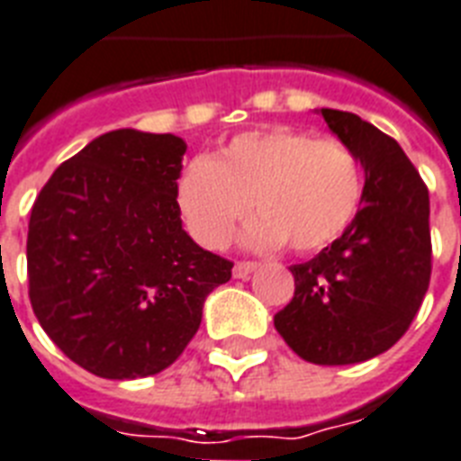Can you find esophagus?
I'll return each mask as SVG.
<instances>
[{
	"label": "esophagus",
	"mask_w": 461,
	"mask_h": 461,
	"mask_svg": "<svg viewBox=\"0 0 461 461\" xmlns=\"http://www.w3.org/2000/svg\"><path fill=\"white\" fill-rule=\"evenodd\" d=\"M257 271V264L254 261H235V267H233V276L235 278H249V276Z\"/></svg>",
	"instance_id": "esophagus-1"
}]
</instances>
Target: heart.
Instances as JSON below:
<instances>
[{"label": "heart", "instance_id": "1", "mask_svg": "<svg viewBox=\"0 0 461 461\" xmlns=\"http://www.w3.org/2000/svg\"><path fill=\"white\" fill-rule=\"evenodd\" d=\"M364 194L362 161L340 140L271 126L235 135L209 157L187 161L176 180V207L202 248H223L235 226L252 249L329 248L355 221Z\"/></svg>", "mask_w": 461, "mask_h": 461}]
</instances>
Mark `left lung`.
Segmentation results:
<instances>
[{
  "label": "left lung",
  "mask_w": 461,
  "mask_h": 461,
  "mask_svg": "<svg viewBox=\"0 0 461 461\" xmlns=\"http://www.w3.org/2000/svg\"><path fill=\"white\" fill-rule=\"evenodd\" d=\"M319 113L362 161V207L338 240L290 267L294 297L274 326L304 362L340 366L381 355L410 329L430 281V209L395 140L357 113Z\"/></svg>",
  "instance_id": "8db88e82"
}]
</instances>
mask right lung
<instances>
[{
  "instance_id": "right-lung-1",
  "label": "right lung",
  "mask_w": 461,
  "mask_h": 461,
  "mask_svg": "<svg viewBox=\"0 0 461 461\" xmlns=\"http://www.w3.org/2000/svg\"><path fill=\"white\" fill-rule=\"evenodd\" d=\"M185 140L121 128L51 173L32 204L28 283L40 326L99 378L171 366L233 264L183 230L176 180Z\"/></svg>"
}]
</instances>
